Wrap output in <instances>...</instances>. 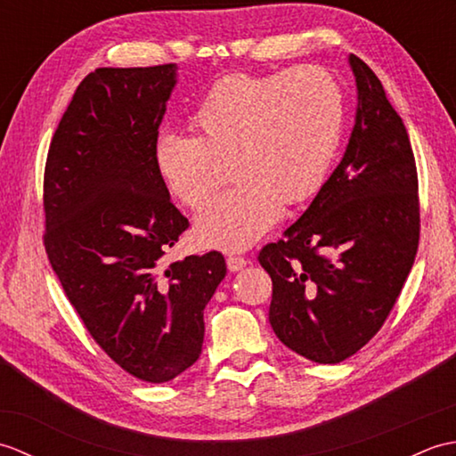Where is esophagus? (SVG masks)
Segmentation results:
<instances>
[{
	"label": "esophagus",
	"instance_id": "34e87169",
	"mask_svg": "<svg viewBox=\"0 0 456 456\" xmlns=\"http://www.w3.org/2000/svg\"><path fill=\"white\" fill-rule=\"evenodd\" d=\"M247 266V258L243 256H235V255H229L227 256V268L231 270V273H239L240 268Z\"/></svg>",
	"mask_w": 456,
	"mask_h": 456
}]
</instances>
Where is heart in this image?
<instances>
[{
    "instance_id": "1",
    "label": "heart",
    "mask_w": 456,
    "mask_h": 456,
    "mask_svg": "<svg viewBox=\"0 0 456 456\" xmlns=\"http://www.w3.org/2000/svg\"><path fill=\"white\" fill-rule=\"evenodd\" d=\"M345 125L341 86L315 66L276 74H229L203 94L190 115L193 137L162 133L154 164L183 206L201 209L227 180H237L196 219L203 247L243 250L266 235L280 203L294 208L323 186Z\"/></svg>"
}]
</instances>
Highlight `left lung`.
Here are the masks:
<instances>
[{
  "label": "left lung",
  "mask_w": 456,
  "mask_h": 456,
  "mask_svg": "<svg viewBox=\"0 0 456 456\" xmlns=\"http://www.w3.org/2000/svg\"><path fill=\"white\" fill-rule=\"evenodd\" d=\"M356 118L338 167L258 263L273 278L268 319L319 364L353 356L380 331L419 245L418 168L405 125L361 58Z\"/></svg>",
  "instance_id": "left-lung-1"
}]
</instances>
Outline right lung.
<instances>
[{"label":"right lung","instance_id":"right-lung-1","mask_svg":"<svg viewBox=\"0 0 456 456\" xmlns=\"http://www.w3.org/2000/svg\"><path fill=\"white\" fill-rule=\"evenodd\" d=\"M176 64L95 68L48 149L45 248L76 312L111 361L168 382L198 361L203 309L227 274L217 250L164 265L188 229L154 164Z\"/></svg>","mask_w":456,"mask_h":456}]
</instances>
